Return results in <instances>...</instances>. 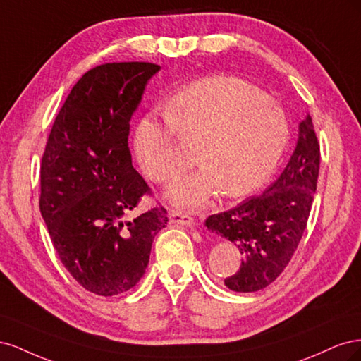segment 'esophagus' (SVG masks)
Segmentation results:
<instances>
[{
    "instance_id": "esophagus-1",
    "label": "esophagus",
    "mask_w": 361,
    "mask_h": 361,
    "mask_svg": "<svg viewBox=\"0 0 361 361\" xmlns=\"http://www.w3.org/2000/svg\"><path fill=\"white\" fill-rule=\"evenodd\" d=\"M170 221L174 223V224L185 226V227H192L194 226V218L192 216H190L188 214L178 212V211L170 212Z\"/></svg>"
}]
</instances>
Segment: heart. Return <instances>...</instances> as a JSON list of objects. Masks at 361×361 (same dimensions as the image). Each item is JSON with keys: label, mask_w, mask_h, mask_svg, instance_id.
Here are the masks:
<instances>
[{"label": "heart", "mask_w": 361, "mask_h": 361, "mask_svg": "<svg viewBox=\"0 0 361 361\" xmlns=\"http://www.w3.org/2000/svg\"><path fill=\"white\" fill-rule=\"evenodd\" d=\"M178 137L197 146L200 169L174 182L169 200L194 207L220 191L243 197L265 183L283 155L289 123L265 92L235 76H212L188 85L162 117L147 114L134 134V152L147 176L167 183L187 167Z\"/></svg>", "instance_id": "obj_1"}]
</instances>
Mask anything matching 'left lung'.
I'll use <instances>...</instances> for the list:
<instances>
[{"label":"left lung","mask_w":361,"mask_h":361,"mask_svg":"<svg viewBox=\"0 0 361 361\" xmlns=\"http://www.w3.org/2000/svg\"><path fill=\"white\" fill-rule=\"evenodd\" d=\"M319 143L310 114L298 126V140L286 169L268 190L204 221L232 241L243 256L224 285L235 292L267 288L286 268L307 226L319 174Z\"/></svg>","instance_id":"left-lung-1"}]
</instances>
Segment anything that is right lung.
<instances>
[{
    "mask_svg": "<svg viewBox=\"0 0 361 361\" xmlns=\"http://www.w3.org/2000/svg\"><path fill=\"white\" fill-rule=\"evenodd\" d=\"M161 68L105 63L73 85L52 125L40 166V214L71 276L96 295L134 288L154 238L169 218L162 206L130 220L150 194L133 166L129 122L147 81Z\"/></svg>",
    "mask_w": 361,
    "mask_h": 361,
    "instance_id": "obj_1",
    "label": "right lung"
}]
</instances>
